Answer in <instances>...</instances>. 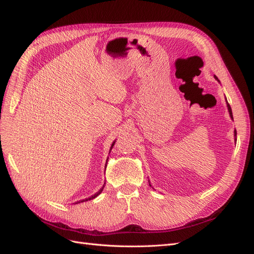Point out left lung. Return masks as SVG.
Here are the masks:
<instances>
[{
	"label": "left lung",
	"mask_w": 254,
	"mask_h": 254,
	"mask_svg": "<svg viewBox=\"0 0 254 254\" xmlns=\"http://www.w3.org/2000/svg\"><path fill=\"white\" fill-rule=\"evenodd\" d=\"M214 78L216 79L217 81H219V80H218V78H217L216 76H215V75H214ZM227 106H228V110H229V113H230V117H231V119H233V115H232V110H231V107H230V105L228 104V102H227ZM234 135L236 136V130H235V131H234Z\"/></svg>",
	"instance_id": "left-lung-1"
}]
</instances>
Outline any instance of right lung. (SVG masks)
Returning a JSON list of instances; mask_svg holds the SVG:
<instances>
[{"label": "right lung", "instance_id": "obj_1", "mask_svg": "<svg viewBox=\"0 0 254 254\" xmlns=\"http://www.w3.org/2000/svg\"><path fill=\"white\" fill-rule=\"evenodd\" d=\"M114 143H115V141L112 143V145H111V148H110V150L112 149V147H113V145H114ZM107 166V165H106ZM105 187V186H104ZM104 187L101 189V190H99L98 191H97V193L96 194H94L93 196H91V197H89V198H87V199H83V200H81V201H79V202H83V201H88V200H91V199H93V198H95V197H97L99 194H101L102 193V191H103V190H104Z\"/></svg>", "mask_w": 254, "mask_h": 254}]
</instances>
